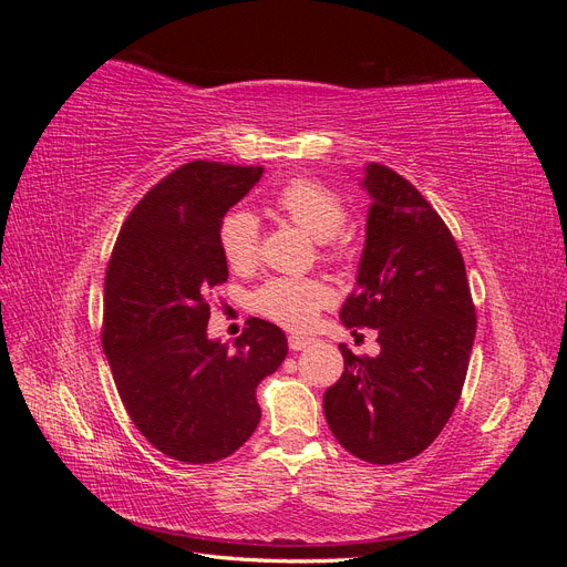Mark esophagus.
<instances>
[{
  "mask_svg": "<svg viewBox=\"0 0 567 567\" xmlns=\"http://www.w3.org/2000/svg\"><path fill=\"white\" fill-rule=\"evenodd\" d=\"M312 342V338H305V336H290L288 338V346H290V350H305L307 346H310Z\"/></svg>",
  "mask_w": 567,
  "mask_h": 567,
  "instance_id": "1",
  "label": "esophagus"
}]
</instances>
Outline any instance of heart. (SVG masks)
<instances>
[{"label":"heart","mask_w":567,"mask_h":567,"mask_svg":"<svg viewBox=\"0 0 567 567\" xmlns=\"http://www.w3.org/2000/svg\"><path fill=\"white\" fill-rule=\"evenodd\" d=\"M274 205L293 225L323 244L329 260H348V241L340 231L348 225V208L331 188L315 179L286 182ZM219 250L236 271H250L260 260V221L252 213L236 210L221 219ZM333 302V290L321 279L274 277L255 290L252 305L265 319L290 331H307L317 315Z\"/></svg>","instance_id":"heart-1"}]
</instances>
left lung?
<instances>
[{"label": "left lung", "instance_id": "left-lung-1", "mask_svg": "<svg viewBox=\"0 0 567 567\" xmlns=\"http://www.w3.org/2000/svg\"><path fill=\"white\" fill-rule=\"evenodd\" d=\"M364 186L367 246L340 319L379 331L381 354L340 346L346 371L323 392V414L350 454L390 466L419 456L447 425L477 319L461 250L433 205L381 163L367 167Z\"/></svg>", "mask_w": 567, "mask_h": 567}]
</instances>
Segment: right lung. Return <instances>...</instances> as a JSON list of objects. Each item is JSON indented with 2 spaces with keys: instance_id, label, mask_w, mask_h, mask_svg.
<instances>
[{
  "instance_id": "obj_1",
  "label": "right lung",
  "mask_w": 567,
  "mask_h": 567,
  "mask_svg": "<svg viewBox=\"0 0 567 567\" xmlns=\"http://www.w3.org/2000/svg\"><path fill=\"white\" fill-rule=\"evenodd\" d=\"M260 177V165H179L134 205L106 267L101 346L117 394L153 447L182 463L241 447L260 423L257 385L288 354L286 333L257 317L234 350L205 336L208 298L229 277L221 219Z\"/></svg>"
}]
</instances>
